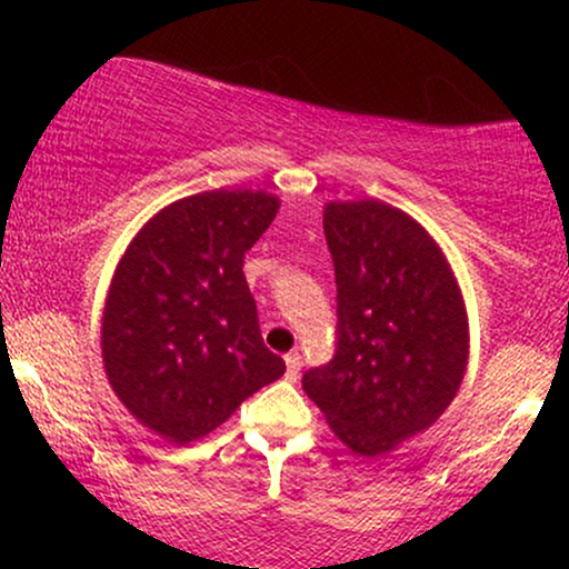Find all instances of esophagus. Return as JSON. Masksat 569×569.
Wrapping results in <instances>:
<instances>
[{
  "instance_id": "obj_1",
  "label": "esophagus",
  "mask_w": 569,
  "mask_h": 569,
  "mask_svg": "<svg viewBox=\"0 0 569 569\" xmlns=\"http://www.w3.org/2000/svg\"><path fill=\"white\" fill-rule=\"evenodd\" d=\"M286 369H289V377L293 380V377L299 375V369H302V356H299L297 350L293 352H289V356H286Z\"/></svg>"
}]
</instances>
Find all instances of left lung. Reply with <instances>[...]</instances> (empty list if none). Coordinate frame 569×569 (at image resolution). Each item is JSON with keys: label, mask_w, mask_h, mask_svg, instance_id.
Wrapping results in <instances>:
<instances>
[{"label": "left lung", "mask_w": 569, "mask_h": 569, "mask_svg": "<svg viewBox=\"0 0 569 569\" xmlns=\"http://www.w3.org/2000/svg\"><path fill=\"white\" fill-rule=\"evenodd\" d=\"M335 358L305 393L352 452L382 455L439 420L468 363V321L447 259L415 219L380 200L329 202Z\"/></svg>", "instance_id": "obj_1"}]
</instances>
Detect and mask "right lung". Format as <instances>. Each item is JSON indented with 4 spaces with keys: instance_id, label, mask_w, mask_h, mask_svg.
Masks as SVG:
<instances>
[{
    "instance_id": "obj_1",
    "label": "right lung",
    "mask_w": 569,
    "mask_h": 569,
    "mask_svg": "<svg viewBox=\"0 0 569 569\" xmlns=\"http://www.w3.org/2000/svg\"><path fill=\"white\" fill-rule=\"evenodd\" d=\"M276 213L267 192L192 194L149 221L117 267L103 367L120 401L162 439L198 441L283 377L243 276L246 253Z\"/></svg>"
}]
</instances>
